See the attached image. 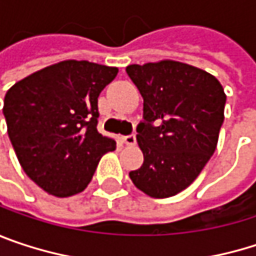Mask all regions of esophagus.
<instances>
[{
  "label": "esophagus",
  "instance_id": "1",
  "mask_svg": "<svg viewBox=\"0 0 256 256\" xmlns=\"http://www.w3.org/2000/svg\"><path fill=\"white\" fill-rule=\"evenodd\" d=\"M123 142H124L128 146H134V145H136V136H134V134L124 136V138H123Z\"/></svg>",
  "mask_w": 256,
  "mask_h": 256
}]
</instances>
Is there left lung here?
Masks as SVG:
<instances>
[{"instance_id":"left-lung-1","label":"left lung","mask_w":256,"mask_h":256,"mask_svg":"<svg viewBox=\"0 0 256 256\" xmlns=\"http://www.w3.org/2000/svg\"><path fill=\"white\" fill-rule=\"evenodd\" d=\"M126 72L144 98L136 128L144 163L128 176L150 197H172L215 152L227 96L212 74L176 60L128 65Z\"/></svg>"}]
</instances>
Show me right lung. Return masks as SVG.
<instances>
[{
	"label": "right lung",
	"instance_id": "1",
	"mask_svg": "<svg viewBox=\"0 0 256 256\" xmlns=\"http://www.w3.org/2000/svg\"><path fill=\"white\" fill-rule=\"evenodd\" d=\"M118 70L87 60L46 66L8 88L7 132L18 160L54 197L84 191L116 140L98 132V98Z\"/></svg>",
	"mask_w": 256,
	"mask_h": 256
}]
</instances>
